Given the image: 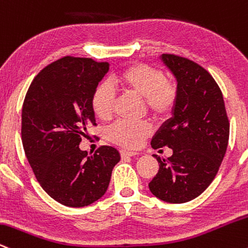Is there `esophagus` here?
Wrapping results in <instances>:
<instances>
[{"label":"esophagus","instance_id":"obj_1","mask_svg":"<svg viewBox=\"0 0 248 248\" xmlns=\"http://www.w3.org/2000/svg\"><path fill=\"white\" fill-rule=\"evenodd\" d=\"M119 153H121L122 158H129V156L138 155V153H136V152H130V151H125V150H121V151H119Z\"/></svg>","mask_w":248,"mask_h":248}]
</instances>
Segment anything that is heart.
I'll return each mask as SVG.
<instances>
[{
	"label": "heart",
	"instance_id": "obj_1",
	"mask_svg": "<svg viewBox=\"0 0 248 248\" xmlns=\"http://www.w3.org/2000/svg\"><path fill=\"white\" fill-rule=\"evenodd\" d=\"M115 82L124 92L144 97L147 111L156 121H165L173 115L179 90L176 84L166 78L160 68L136 62L125 67L115 77ZM116 93L109 83L101 82L93 90L90 107L94 115L101 121H109L115 111ZM150 122L119 121L107 131L108 140L125 148H138L146 138L152 135Z\"/></svg>",
	"mask_w": 248,
	"mask_h": 248
}]
</instances>
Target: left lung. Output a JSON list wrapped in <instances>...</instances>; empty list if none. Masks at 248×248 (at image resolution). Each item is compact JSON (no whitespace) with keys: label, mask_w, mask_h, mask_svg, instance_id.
I'll use <instances>...</instances> for the list:
<instances>
[{"label":"left lung","mask_w":248,"mask_h":248,"mask_svg":"<svg viewBox=\"0 0 248 248\" xmlns=\"http://www.w3.org/2000/svg\"><path fill=\"white\" fill-rule=\"evenodd\" d=\"M177 80L174 116L153 137L154 150L170 147L167 160L154 154L159 170L148 183L151 193L168 203L200 196L216 176L229 144L230 122L222 90L211 74L187 58L162 54Z\"/></svg>","instance_id":"1"}]
</instances>
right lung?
<instances>
[{"label": "right lung", "instance_id": "obj_1", "mask_svg": "<svg viewBox=\"0 0 248 248\" xmlns=\"http://www.w3.org/2000/svg\"><path fill=\"white\" fill-rule=\"evenodd\" d=\"M108 71L107 61L67 55L38 73L23 103L29 164L44 190L71 208L100 200L121 159L111 146L98 147L94 155L78 147L89 125H96L90 97Z\"/></svg>", "mask_w": 248, "mask_h": 248}]
</instances>
